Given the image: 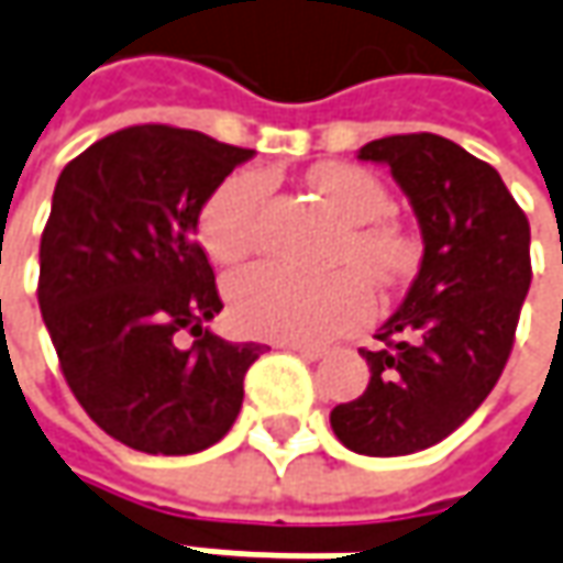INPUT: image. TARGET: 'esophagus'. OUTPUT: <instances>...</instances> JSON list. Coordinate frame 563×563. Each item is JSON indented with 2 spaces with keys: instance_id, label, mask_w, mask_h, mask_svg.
<instances>
[{
  "instance_id": "esophagus-1",
  "label": "esophagus",
  "mask_w": 563,
  "mask_h": 563,
  "mask_svg": "<svg viewBox=\"0 0 563 563\" xmlns=\"http://www.w3.org/2000/svg\"><path fill=\"white\" fill-rule=\"evenodd\" d=\"M286 349L296 352V355L305 361H320L330 355V345H311V342H292V345H286Z\"/></svg>"
}]
</instances>
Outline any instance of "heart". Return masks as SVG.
<instances>
[{
  "label": "heart",
  "mask_w": 563,
  "mask_h": 563,
  "mask_svg": "<svg viewBox=\"0 0 563 563\" xmlns=\"http://www.w3.org/2000/svg\"><path fill=\"white\" fill-rule=\"evenodd\" d=\"M264 189V174L233 170L208 192L199 211V240L214 262H240L252 252ZM311 189L345 223L333 262L361 266L377 283L398 280L411 267L415 243L398 223L383 218L389 192L374 174L355 165H327L311 174ZM363 275L345 267L327 277H299L274 264H249L230 274L227 301L236 327L249 336L323 342L374 314V289Z\"/></svg>",
  "instance_id": "obj_1"
}]
</instances>
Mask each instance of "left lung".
I'll return each mask as SVG.
<instances>
[{
  "label": "left lung",
  "instance_id": "left-lung-1",
  "mask_svg": "<svg viewBox=\"0 0 563 563\" xmlns=\"http://www.w3.org/2000/svg\"><path fill=\"white\" fill-rule=\"evenodd\" d=\"M358 158L393 170L423 258L377 349H361L367 389L330 427L358 455H411L455 433L501 377L533 280L530 221L493 165L437 133L383 136Z\"/></svg>",
  "mask_w": 563,
  "mask_h": 563
}]
</instances>
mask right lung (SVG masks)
Masks as SVG:
<instances>
[{"label": "right lung", "mask_w": 563, "mask_h": 563, "mask_svg": "<svg viewBox=\"0 0 563 563\" xmlns=\"http://www.w3.org/2000/svg\"><path fill=\"white\" fill-rule=\"evenodd\" d=\"M252 155L140 124L92 143L55 184L40 311L74 398L136 452H202L243 408L264 345L208 330L223 301L196 227L208 192Z\"/></svg>", "instance_id": "add662e5"}]
</instances>
